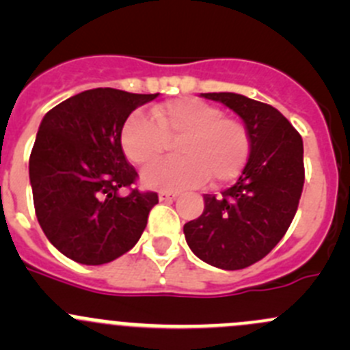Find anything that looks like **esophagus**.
Here are the masks:
<instances>
[{
	"instance_id": "esophagus-1",
	"label": "esophagus",
	"mask_w": 350,
	"mask_h": 350,
	"mask_svg": "<svg viewBox=\"0 0 350 350\" xmlns=\"http://www.w3.org/2000/svg\"><path fill=\"white\" fill-rule=\"evenodd\" d=\"M176 193H159V200L161 201H165V203H169V201H172V200H176Z\"/></svg>"
}]
</instances>
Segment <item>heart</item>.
Instances as JSON below:
<instances>
[{
	"label": "heart",
	"instance_id": "b5f03b06",
	"mask_svg": "<svg viewBox=\"0 0 350 350\" xmlns=\"http://www.w3.org/2000/svg\"><path fill=\"white\" fill-rule=\"evenodd\" d=\"M146 116H129L120 132V146L132 164L147 165L180 142L181 159L159 162L142 172V185L159 191L198 188L208 179L221 185L239 176L250 152V137L239 120L198 98H178L157 105Z\"/></svg>",
	"mask_w": 350,
	"mask_h": 350
}]
</instances>
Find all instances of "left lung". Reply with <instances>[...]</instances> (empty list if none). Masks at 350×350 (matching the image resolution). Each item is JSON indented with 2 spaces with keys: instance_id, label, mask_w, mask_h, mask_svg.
Here are the masks:
<instances>
[{
  "instance_id": "left-lung-1",
  "label": "left lung",
  "mask_w": 350,
  "mask_h": 350,
  "mask_svg": "<svg viewBox=\"0 0 350 350\" xmlns=\"http://www.w3.org/2000/svg\"><path fill=\"white\" fill-rule=\"evenodd\" d=\"M237 113L250 137L242 174L220 196L204 195V210L185 225L196 257L225 271L266 257L283 239L298 210L305 183L303 140L271 105L237 93H201Z\"/></svg>"
}]
</instances>
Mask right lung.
<instances>
[{"instance_id": "obj_1", "label": "right lung", "mask_w": 350, "mask_h": 350, "mask_svg": "<svg viewBox=\"0 0 350 350\" xmlns=\"http://www.w3.org/2000/svg\"><path fill=\"white\" fill-rule=\"evenodd\" d=\"M157 94L96 88L42 118L28 162L35 213L45 237L69 259L100 266L139 242L159 200L137 189L122 195L137 171L125 159L120 132L130 113Z\"/></svg>"}]
</instances>
